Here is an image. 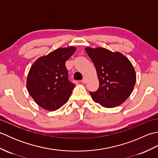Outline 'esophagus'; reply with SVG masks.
<instances>
[{
    "label": "esophagus",
    "instance_id": "esophagus-1",
    "mask_svg": "<svg viewBox=\"0 0 158 158\" xmlns=\"http://www.w3.org/2000/svg\"><path fill=\"white\" fill-rule=\"evenodd\" d=\"M83 83H86V82H87V79H86V77H83V79H82V81H81Z\"/></svg>",
    "mask_w": 158,
    "mask_h": 158
}]
</instances>
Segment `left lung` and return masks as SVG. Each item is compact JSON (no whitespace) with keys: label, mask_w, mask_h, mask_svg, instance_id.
I'll use <instances>...</instances> for the list:
<instances>
[{"label":"left lung","mask_w":158,"mask_h":158,"mask_svg":"<svg viewBox=\"0 0 158 158\" xmlns=\"http://www.w3.org/2000/svg\"><path fill=\"white\" fill-rule=\"evenodd\" d=\"M96 67L99 88L89 92L94 101L105 108L119 106L130 96L136 83L135 69L125 56L102 48H85Z\"/></svg>","instance_id":"1"}]
</instances>
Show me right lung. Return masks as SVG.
<instances>
[{
	"mask_svg": "<svg viewBox=\"0 0 158 158\" xmlns=\"http://www.w3.org/2000/svg\"><path fill=\"white\" fill-rule=\"evenodd\" d=\"M76 48H58L40 57L32 65L26 88L35 102L41 108L53 111L68 101L75 84L68 78L65 62Z\"/></svg>",
	"mask_w": 158,
	"mask_h": 158,
	"instance_id": "right-lung-1",
	"label": "right lung"
}]
</instances>
